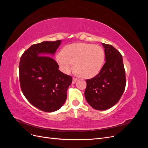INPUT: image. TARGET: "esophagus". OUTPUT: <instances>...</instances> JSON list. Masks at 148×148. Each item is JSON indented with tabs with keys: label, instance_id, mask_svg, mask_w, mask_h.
<instances>
[{
	"label": "esophagus",
	"instance_id": "34e87169",
	"mask_svg": "<svg viewBox=\"0 0 148 148\" xmlns=\"http://www.w3.org/2000/svg\"><path fill=\"white\" fill-rule=\"evenodd\" d=\"M77 78H75V77H73V78L72 83H73V84L75 83H76V82H77Z\"/></svg>",
	"mask_w": 148,
	"mask_h": 148
}]
</instances>
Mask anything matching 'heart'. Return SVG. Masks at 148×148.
<instances>
[{
    "mask_svg": "<svg viewBox=\"0 0 148 148\" xmlns=\"http://www.w3.org/2000/svg\"><path fill=\"white\" fill-rule=\"evenodd\" d=\"M56 59L65 72L69 73L74 64L75 73L83 78H91L99 73L105 60L104 51L92 44L76 43L62 49Z\"/></svg>",
    "mask_w": 148,
    "mask_h": 148,
    "instance_id": "b5f03b06",
    "label": "heart"
}]
</instances>
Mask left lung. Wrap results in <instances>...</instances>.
<instances>
[{"label": "left lung", "mask_w": 148, "mask_h": 148, "mask_svg": "<svg viewBox=\"0 0 148 148\" xmlns=\"http://www.w3.org/2000/svg\"><path fill=\"white\" fill-rule=\"evenodd\" d=\"M102 44L104 47L106 63L96 77L86 80L84 91L88 104L99 110L108 109L117 104L126 86L122 54L112 45Z\"/></svg>", "instance_id": "1"}]
</instances>
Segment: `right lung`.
Masks as SVG:
<instances>
[{
	"mask_svg": "<svg viewBox=\"0 0 148 148\" xmlns=\"http://www.w3.org/2000/svg\"><path fill=\"white\" fill-rule=\"evenodd\" d=\"M61 41L33 44L22 54L19 78L22 92L33 106L47 112L59 110L65 103L72 77L59 70L54 54Z\"/></svg>",
	"mask_w": 148,
	"mask_h": 148,
	"instance_id": "add662e5",
	"label": "right lung"
}]
</instances>
